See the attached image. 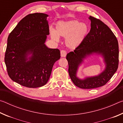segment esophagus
<instances>
[{"mask_svg":"<svg viewBox=\"0 0 123 123\" xmlns=\"http://www.w3.org/2000/svg\"><path fill=\"white\" fill-rule=\"evenodd\" d=\"M67 55V53L65 50H62L61 51V56L62 57H65Z\"/></svg>","mask_w":123,"mask_h":123,"instance_id":"34e87169","label":"esophagus"}]
</instances>
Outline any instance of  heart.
Masks as SVG:
<instances>
[{
  "label": "heart",
  "instance_id": "1",
  "mask_svg": "<svg viewBox=\"0 0 123 123\" xmlns=\"http://www.w3.org/2000/svg\"><path fill=\"white\" fill-rule=\"evenodd\" d=\"M89 32L88 25L78 20L59 21L56 25V30H50L52 39L57 41L59 37L66 38V45L70 49H75L81 44Z\"/></svg>",
  "mask_w": 123,
  "mask_h": 123
}]
</instances>
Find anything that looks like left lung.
Segmentation results:
<instances>
[{
    "label": "left lung",
    "mask_w": 123,
    "mask_h": 123,
    "mask_svg": "<svg viewBox=\"0 0 123 123\" xmlns=\"http://www.w3.org/2000/svg\"><path fill=\"white\" fill-rule=\"evenodd\" d=\"M91 30L80 45L68 53V72L73 82L79 88L92 89L105 85L115 73L119 62V47L116 37L106 25L100 20L89 16ZM96 54L103 58L105 67L97 76L86 77L83 79L77 76L78 68L84 60Z\"/></svg>",
    "instance_id": "left-lung-1"
}]
</instances>
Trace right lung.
I'll list each match as a JSON object with an SVG mask.
<instances>
[{
	"label": "right lung",
	"instance_id": "right-lung-1",
	"mask_svg": "<svg viewBox=\"0 0 123 123\" xmlns=\"http://www.w3.org/2000/svg\"><path fill=\"white\" fill-rule=\"evenodd\" d=\"M49 16L43 13L27 15L17 25L7 38L5 63L13 81L29 88L44 86L53 67L60 59L58 49L45 44L49 35Z\"/></svg>",
	"mask_w": 123,
	"mask_h": 123
}]
</instances>
